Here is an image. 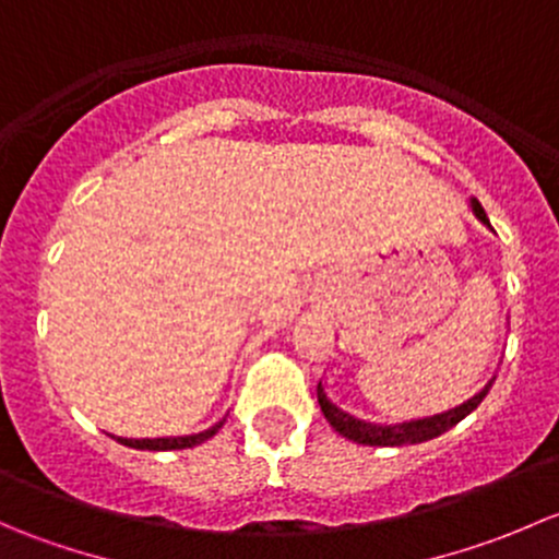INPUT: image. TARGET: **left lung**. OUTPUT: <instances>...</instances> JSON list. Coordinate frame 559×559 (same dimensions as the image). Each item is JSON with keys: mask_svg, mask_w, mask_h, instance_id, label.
<instances>
[{"mask_svg": "<svg viewBox=\"0 0 559 559\" xmlns=\"http://www.w3.org/2000/svg\"><path fill=\"white\" fill-rule=\"evenodd\" d=\"M471 211L478 222L487 224L489 227L487 213H484V207L478 205L476 200H471ZM492 381H495V376L487 381V384H484L481 392H476L471 400L454 405V408L441 411V414H432V416H419V419L394 421V425H381V421L359 419V416L343 411L341 405L332 403L330 400V394H326V389H324V381H319V386H316V397H319L324 419L335 427V432H341L343 438H348V441L362 443V447H411V443L432 441V438L443 436V432L452 430L454 425H460V421L465 419L471 411H476L478 405H481V400L487 397Z\"/></svg>", "mask_w": 559, "mask_h": 559, "instance_id": "1", "label": "left lung"}]
</instances>
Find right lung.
<instances>
[{
	"label": "right lung",
	"mask_w": 559,
	"mask_h": 559,
	"mask_svg": "<svg viewBox=\"0 0 559 559\" xmlns=\"http://www.w3.org/2000/svg\"><path fill=\"white\" fill-rule=\"evenodd\" d=\"M224 421H227V416H224L222 421H216V425H213V427H207V430L194 432V436H162V438H121V436H110V438H116V441L121 443V447L140 449V452H173V449L200 447V443H205L207 438H213L218 430H222Z\"/></svg>",
	"instance_id": "1"
}]
</instances>
